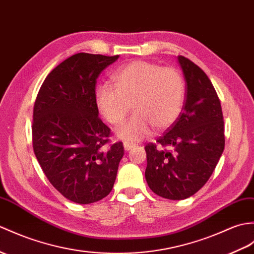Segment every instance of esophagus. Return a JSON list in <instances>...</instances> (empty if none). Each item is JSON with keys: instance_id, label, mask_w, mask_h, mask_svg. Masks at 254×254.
Listing matches in <instances>:
<instances>
[{"instance_id": "obj_1", "label": "esophagus", "mask_w": 254, "mask_h": 254, "mask_svg": "<svg viewBox=\"0 0 254 254\" xmlns=\"http://www.w3.org/2000/svg\"><path fill=\"white\" fill-rule=\"evenodd\" d=\"M123 147H125L126 151H129L133 148V147H135V144L129 143V141H125V143H123Z\"/></svg>"}]
</instances>
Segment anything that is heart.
<instances>
[{
  "mask_svg": "<svg viewBox=\"0 0 254 254\" xmlns=\"http://www.w3.org/2000/svg\"><path fill=\"white\" fill-rule=\"evenodd\" d=\"M113 83L95 90L99 114L113 126H119L129 114L134 116L117 129L121 139L136 141L154 127L159 132L178 120L185 102V82L178 70L147 62L134 61L118 69Z\"/></svg>",
  "mask_w": 254,
  "mask_h": 254,
  "instance_id": "heart-1",
  "label": "heart"
}]
</instances>
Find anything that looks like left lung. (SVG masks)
<instances>
[{"label": "left lung", "mask_w": 254, "mask_h": 254, "mask_svg": "<svg viewBox=\"0 0 254 254\" xmlns=\"http://www.w3.org/2000/svg\"><path fill=\"white\" fill-rule=\"evenodd\" d=\"M178 63L186 82V100L172 126L157 143L174 151L145 147V178L150 190L170 200H183L196 193L219 162L225 146L220 99L208 75L184 56Z\"/></svg>", "instance_id": "left-lung-1"}]
</instances>
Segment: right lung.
I'll use <instances>...</instances> for the list:
<instances>
[{
    "label": "right lung",
    "instance_id": "add662e5",
    "mask_svg": "<svg viewBox=\"0 0 254 254\" xmlns=\"http://www.w3.org/2000/svg\"><path fill=\"white\" fill-rule=\"evenodd\" d=\"M119 55L79 53L53 69L33 108L35 157L51 184L70 201L88 204L111 191L121 141L107 148L109 127L98 118L96 79Z\"/></svg>",
    "mask_w": 254,
    "mask_h": 254
}]
</instances>
